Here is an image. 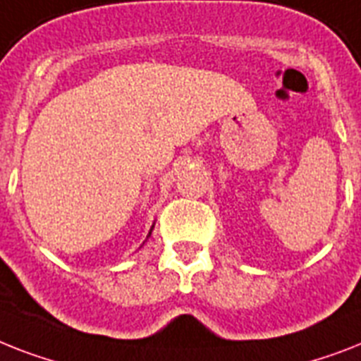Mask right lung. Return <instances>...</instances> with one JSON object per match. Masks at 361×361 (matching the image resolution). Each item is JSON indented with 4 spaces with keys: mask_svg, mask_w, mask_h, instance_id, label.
<instances>
[{
    "mask_svg": "<svg viewBox=\"0 0 361 361\" xmlns=\"http://www.w3.org/2000/svg\"><path fill=\"white\" fill-rule=\"evenodd\" d=\"M152 230H154V226H152ZM152 230H150V233H152ZM150 233H148V237H150Z\"/></svg>",
    "mask_w": 361,
    "mask_h": 361,
    "instance_id": "add662e5",
    "label": "right lung"
}]
</instances>
